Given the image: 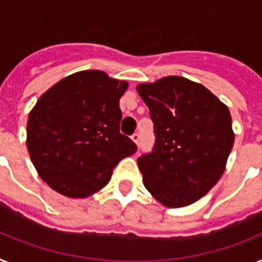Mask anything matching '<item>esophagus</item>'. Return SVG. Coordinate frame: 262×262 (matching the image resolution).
<instances>
[{"mask_svg":"<svg viewBox=\"0 0 262 262\" xmlns=\"http://www.w3.org/2000/svg\"><path fill=\"white\" fill-rule=\"evenodd\" d=\"M131 139H133L134 143H135L136 146H138V144H139V142H140V134L139 133H135L133 136H131Z\"/></svg>","mask_w":262,"mask_h":262,"instance_id":"esophagus-1","label":"esophagus"}]
</instances>
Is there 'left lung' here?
I'll list each match as a JSON object with an SVG mask.
<instances>
[{
    "mask_svg": "<svg viewBox=\"0 0 262 262\" xmlns=\"http://www.w3.org/2000/svg\"><path fill=\"white\" fill-rule=\"evenodd\" d=\"M138 94L154 122V150L138 159L143 183L166 207L194 204L224 174L234 143L228 105L181 76L142 83Z\"/></svg>",
    "mask_w": 262,
    "mask_h": 262,
    "instance_id": "8db88e82",
    "label": "left lung"
}]
</instances>
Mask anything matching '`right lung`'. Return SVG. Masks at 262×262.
Wrapping results in <instances>:
<instances>
[{"label":"right lung","instance_id":"obj_1","mask_svg":"<svg viewBox=\"0 0 262 262\" xmlns=\"http://www.w3.org/2000/svg\"><path fill=\"white\" fill-rule=\"evenodd\" d=\"M124 80L103 71H80L41 95L29 112L27 147L40 178L68 198L103 189L112 170L136 146L120 134L119 100Z\"/></svg>","mask_w":262,"mask_h":262}]
</instances>
